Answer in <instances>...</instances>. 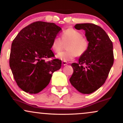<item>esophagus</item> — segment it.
<instances>
[{"instance_id":"1","label":"esophagus","mask_w":123,"mask_h":123,"mask_svg":"<svg viewBox=\"0 0 123 123\" xmlns=\"http://www.w3.org/2000/svg\"><path fill=\"white\" fill-rule=\"evenodd\" d=\"M62 63L63 65H66L68 64V62L66 61H62Z\"/></svg>"}]
</instances>
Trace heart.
Returning a JSON list of instances; mask_svg holds the SVG:
<instances>
[{
	"mask_svg": "<svg viewBox=\"0 0 123 123\" xmlns=\"http://www.w3.org/2000/svg\"><path fill=\"white\" fill-rule=\"evenodd\" d=\"M68 43L66 52L60 53L57 55V58L63 61L68 62L73 60L76 57L84 55L88 49V41L83 37L81 33L74 28H69L62 32L61 39L55 37L53 39L51 47L54 52L58 53L62 50L63 43Z\"/></svg>",
	"mask_w": 123,
	"mask_h": 123,
	"instance_id": "1",
	"label": "heart"
}]
</instances>
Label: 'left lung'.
I'll return each instance as SVG.
<instances>
[{
	"label": "left lung",
	"instance_id": "left-lung-1",
	"mask_svg": "<svg viewBox=\"0 0 123 123\" xmlns=\"http://www.w3.org/2000/svg\"><path fill=\"white\" fill-rule=\"evenodd\" d=\"M74 27L86 31L89 46L79 62L71 64L73 73L69 80L77 91L89 94L99 88L108 78L114 62L113 43L105 31L98 25L78 24Z\"/></svg>",
	"mask_w": 123,
	"mask_h": 123
}]
</instances>
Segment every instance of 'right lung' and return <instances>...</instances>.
<instances>
[{
    "label": "right lung",
    "mask_w": 123,
    "mask_h": 123,
    "mask_svg": "<svg viewBox=\"0 0 123 123\" xmlns=\"http://www.w3.org/2000/svg\"><path fill=\"white\" fill-rule=\"evenodd\" d=\"M61 31L53 22L36 21L23 28L12 41L10 67L18 86L25 92H40L49 84L52 74L61 68V60H44L54 58L51 44Z\"/></svg>",
    "instance_id": "right-lung-1"
}]
</instances>
